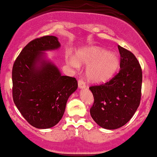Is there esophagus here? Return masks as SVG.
Segmentation results:
<instances>
[{
  "instance_id": "1",
  "label": "esophagus",
  "mask_w": 157,
  "mask_h": 157,
  "mask_svg": "<svg viewBox=\"0 0 157 157\" xmlns=\"http://www.w3.org/2000/svg\"><path fill=\"white\" fill-rule=\"evenodd\" d=\"M78 88H80V89H84V88L86 87L85 83L83 82L82 80L78 81Z\"/></svg>"
}]
</instances>
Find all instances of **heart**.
I'll use <instances>...</instances> for the list:
<instances>
[{
  "mask_svg": "<svg viewBox=\"0 0 157 157\" xmlns=\"http://www.w3.org/2000/svg\"><path fill=\"white\" fill-rule=\"evenodd\" d=\"M73 67H78L79 64L87 65L86 76L90 82L103 84L113 76L119 64L118 56L114 52H109L100 47H89L80 51L77 55L68 59Z\"/></svg>",
  "mask_w": 157,
  "mask_h": 157,
  "instance_id": "obj_1",
  "label": "heart"
}]
</instances>
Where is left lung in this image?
Instances as JSON below:
<instances>
[{"instance_id": "8db88e82", "label": "left lung", "mask_w": 157, "mask_h": 157, "mask_svg": "<svg viewBox=\"0 0 157 157\" xmlns=\"http://www.w3.org/2000/svg\"><path fill=\"white\" fill-rule=\"evenodd\" d=\"M118 73L109 82L90 87L94 97L90 115L99 126L113 130L130 121L141 98L143 74L140 64L131 51L118 45Z\"/></svg>"}]
</instances>
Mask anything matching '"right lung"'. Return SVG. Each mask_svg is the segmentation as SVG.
Wrapping results in <instances>:
<instances>
[{
  "instance_id": "obj_1",
  "label": "right lung",
  "mask_w": 157,
  "mask_h": 157,
  "mask_svg": "<svg viewBox=\"0 0 157 157\" xmlns=\"http://www.w3.org/2000/svg\"><path fill=\"white\" fill-rule=\"evenodd\" d=\"M58 38L45 36L25 46L12 68V95L17 108L29 124L45 129L56 126L69 97L78 87L76 79L62 75L46 59L45 51L60 48Z\"/></svg>"
}]
</instances>
